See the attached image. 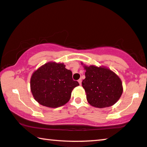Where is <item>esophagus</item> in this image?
Listing matches in <instances>:
<instances>
[{
    "label": "esophagus",
    "mask_w": 147,
    "mask_h": 147,
    "mask_svg": "<svg viewBox=\"0 0 147 147\" xmlns=\"http://www.w3.org/2000/svg\"><path fill=\"white\" fill-rule=\"evenodd\" d=\"M78 83H79V84L81 85V84H82V79H81V78H80V79L78 80Z\"/></svg>",
    "instance_id": "1"
}]
</instances>
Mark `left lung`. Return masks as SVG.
Returning a JSON list of instances; mask_svg holds the SVG:
<instances>
[{
  "label": "left lung",
  "instance_id": "left-lung-1",
  "mask_svg": "<svg viewBox=\"0 0 147 147\" xmlns=\"http://www.w3.org/2000/svg\"><path fill=\"white\" fill-rule=\"evenodd\" d=\"M84 67L86 70V78L82 80V85L89 104L99 108L115 104L123 92L122 82L118 76L105 67L93 65H84Z\"/></svg>",
  "mask_w": 147,
  "mask_h": 147
}]
</instances>
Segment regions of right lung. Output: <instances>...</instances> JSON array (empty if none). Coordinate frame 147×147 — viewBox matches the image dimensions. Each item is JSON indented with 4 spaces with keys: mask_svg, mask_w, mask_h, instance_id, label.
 Instances as JSON below:
<instances>
[{
    "mask_svg": "<svg viewBox=\"0 0 147 147\" xmlns=\"http://www.w3.org/2000/svg\"><path fill=\"white\" fill-rule=\"evenodd\" d=\"M63 63L50 62L33 73L30 80L34 99L42 106L57 108L69 101L72 90L79 85Z\"/></svg>",
    "mask_w": 147,
    "mask_h": 147,
    "instance_id": "add662e5",
    "label": "right lung"
}]
</instances>
